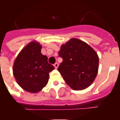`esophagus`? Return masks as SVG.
Returning <instances> with one entry per match:
<instances>
[{
  "label": "esophagus",
  "instance_id": "obj_1",
  "mask_svg": "<svg viewBox=\"0 0 120 120\" xmlns=\"http://www.w3.org/2000/svg\"><path fill=\"white\" fill-rule=\"evenodd\" d=\"M58 66H59V64H58V63H55V64H54V67H55V68H56V69H57V68H58Z\"/></svg>",
  "mask_w": 120,
  "mask_h": 120
}]
</instances>
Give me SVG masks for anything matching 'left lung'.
I'll use <instances>...</instances> for the list:
<instances>
[{"label": "left lung", "mask_w": 120, "mask_h": 120, "mask_svg": "<svg viewBox=\"0 0 120 120\" xmlns=\"http://www.w3.org/2000/svg\"><path fill=\"white\" fill-rule=\"evenodd\" d=\"M58 53L63 61L58 70L71 88L83 90L93 83L98 73L99 58L89 44L73 38L61 45Z\"/></svg>", "instance_id": "obj_1"}]
</instances>
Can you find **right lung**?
<instances>
[{"label":"right lung","instance_id":"add662e5","mask_svg":"<svg viewBox=\"0 0 120 120\" xmlns=\"http://www.w3.org/2000/svg\"><path fill=\"white\" fill-rule=\"evenodd\" d=\"M42 45L32 41L23 48L14 62L12 71L19 85L30 93L40 92L47 84L49 73L55 69L41 53Z\"/></svg>","mask_w":120,"mask_h":120}]
</instances>
